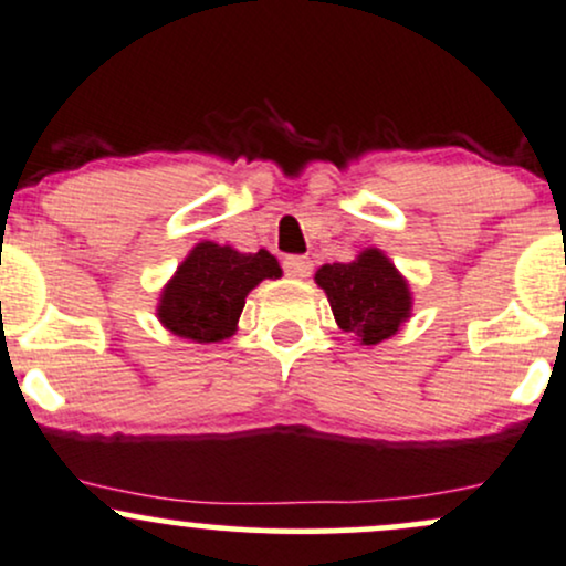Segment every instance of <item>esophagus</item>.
Masks as SVG:
<instances>
[{
  "mask_svg": "<svg viewBox=\"0 0 566 566\" xmlns=\"http://www.w3.org/2000/svg\"><path fill=\"white\" fill-rule=\"evenodd\" d=\"M282 269H284V274L292 279H305L311 274V269H314V263L303 255H287L282 261Z\"/></svg>",
  "mask_w": 566,
  "mask_h": 566,
  "instance_id": "esophagus-1",
  "label": "esophagus"
}]
</instances>
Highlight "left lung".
Returning <instances> with one entry per match:
<instances>
[{
	"mask_svg": "<svg viewBox=\"0 0 566 566\" xmlns=\"http://www.w3.org/2000/svg\"><path fill=\"white\" fill-rule=\"evenodd\" d=\"M316 284L327 292L337 327L365 346L391 337L409 316L407 282L380 250H365L354 263L322 265Z\"/></svg>",
	"mask_w": 566,
	"mask_h": 566,
	"instance_id": "8db88e82",
	"label": "left lung"
}]
</instances>
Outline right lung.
I'll return each mask as SVG.
<instances>
[{
	"instance_id": "add662e5",
	"label": "right lung",
	"mask_w": 566,
	"mask_h": 566,
	"mask_svg": "<svg viewBox=\"0 0 566 566\" xmlns=\"http://www.w3.org/2000/svg\"><path fill=\"white\" fill-rule=\"evenodd\" d=\"M282 276L271 252H237L231 247L201 242L175 271L161 292L159 319L167 329L197 343L231 337L242 316L247 292L263 279Z\"/></svg>"
}]
</instances>
